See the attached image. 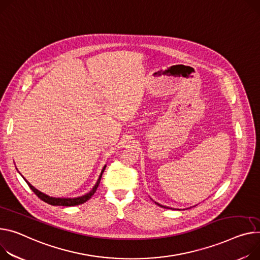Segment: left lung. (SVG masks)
Returning <instances> with one entry per match:
<instances>
[{"mask_svg": "<svg viewBox=\"0 0 260 260\" xmlns=\"http://www.w3.org/2000/svg\"><path fill=\"white\" fill-rule=\"evenodd\" d=\"M158 206H160V207H164V208H170V209H175V208H171V207H168V206H164V205H161V204H159V203H157V202H155Z\"/></svg>", "mask_w": 260, "mask_h": 260, "instance_id": "left-lung-1", "label": "left lung"}]
</instances>
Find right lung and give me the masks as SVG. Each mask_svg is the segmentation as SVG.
<instances>
[{
    "instance_id": "1",
    "label": "right lung",
    "mask_w": 260,
    "mask_h": 260,
    "mask_svg": "<svg viewBox=\"0 0 260 260\" xmlns=\"http://www.w3.org/2000/svg\"><path fill=\"white\" fill-rule=\"evenodd\" d=\"M105 169H106V166L103 167L102 172H101V174H100V176H99L98 181L95 182V184L93 185L91 190L89 192L81 196V197H77V198H56V197H51V196L46 194L45 192H43L41 190H38L37 188H35L30 182H28L26 180L25 177H23V176L22 177L24 178V180L27 182L29 187L35 192V194L39 199L43 200V201H45L46 203H48L50 205H53V206H76V205H80V204L85 203L87 200H89L93 196V193L95 192V190H96V188H98V186L100 184V181H101V178H102V175H103ZM19 174H21V173H19Z\"/></svg>"
}]
</instances>
